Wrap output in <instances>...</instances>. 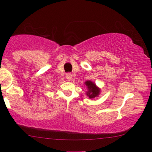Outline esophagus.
Masks as SVG:
<instances>
[{"label":"esophagus","mask_w":152,"mask_h":152,"mask_svg":"<svg viewBox=\"0 0 152 152\" xmlns=\"http://www.w3.org/2000/svg\"><path fill=\"white\" fill-rule=\"evenodd\" d=\"M66 78L68 81H70L72 78V74L70 73H67L66 74Z\"/></svg>","instance_id":"obj_1"}]
</instances>
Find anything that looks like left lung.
I'll list each match as a JSON object with an SVG mask.
<instances>
[{"label": "left lung", "instance_id": "obj_1", "mask_svg": "<svg viewBox=\"0 0 152 152\" xmlns=\"http://www.w3.org/2000/svg\"><path fill=\"white\" fill-rule=\"evenodd\" d=\"M84 84L87 88L86 94L90 99H95L99 96L101 93V88L98 87L94 82L91 80H87L84 82Z\"/></svg>", "mask_w": 152, "mask_h": 152}]
</instances>
